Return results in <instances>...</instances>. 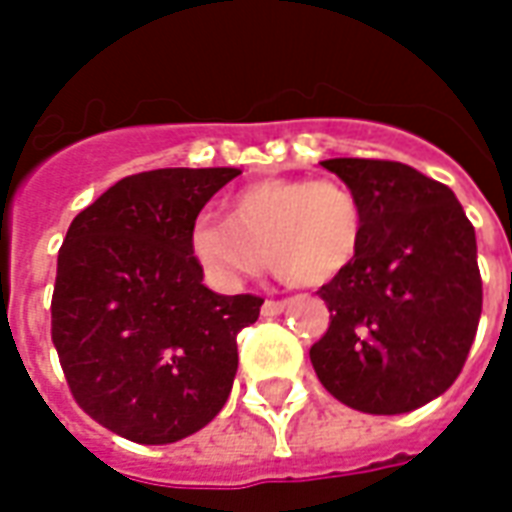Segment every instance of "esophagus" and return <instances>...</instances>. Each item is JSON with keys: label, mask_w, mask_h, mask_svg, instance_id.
Returning <instances> with one entry per match:
<instances>
[{"label": "esophagus", "mask_w": 512, "mask_h": 512, "mask_svg": "<svg viewBox=\"0 0 512 512\" xmlns=\"http://www.w3.org/2000/svg\"><path fill=\"white\" fill-rule=\"evenodd\" d=\"M287 306H290L287 300H265L260 311H263V317H279Z\"/></svg>", "instance_id": "1"}]
</instances>
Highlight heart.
Segmentation results:
<instances>
[{
	"mask_svg": "<svg viewBox=\"0 0 512 512\" xmlns=\"http://www.w3.org/2000/svg\"><path fill=\"white\" fill-rule=\"evenodd\" d=\"M362 241V206L335 179L268 177L230 195L228 220L198 217L190 252L222 284L265 265L284 282L319 287L351 265Z\"/></svg>",
	"mask_w": 512,
	"mask_h": 512,
	"instance_id": "b5f03b06",
	"label": "heart"
}]
</instances>
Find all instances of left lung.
I'll return each mask as SVG.
<instances>
[{
  "mask_svg": "<svg viewBox=\"0 0 512 512\" xmlns=\"http://www.w3.org/2000/svg\"><path fill=\"white\" fill-rule=\"evenodd\" d=\"M362 206L357 255L317 292L330 327L311 346L327 392L354 411H416L454 384L483 287L475 228L451 187L395 161H322Z\"/></svg>",
  "mask_w": 512,
  "mask_h": 512,
  "instance_id": "obj_1",
  "label": "left lung"
}]
</instances>
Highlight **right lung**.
Returning a JSON list of instances; mask_svg holds the SVG:
<instances>
[{
    "label": "right lung",
    "instance_id": "right-lung-1",
    "mask_svg": "<svg viewBox=\"0 0 512 512\" xmlns=\"http://www.w3.org/2000/svg\"><path fill=\"white\" fill-rule=\"evenodd\" d=\"M239 169L126 177L77 214L58 249L53 346L74 400L142 446L193 435L222 411L239 370L236 335L263 300L204 284L190 228Z\"/></svg>",
    "mask_w": 512,
    "mask_h": 512
}]
</instances>
